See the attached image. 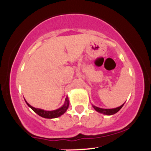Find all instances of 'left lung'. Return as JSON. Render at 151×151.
<instances>
[{"label":"left lung","instance_id":"1","mask_svg":"<svg viewBox=\"0 0 151 151\" xmlns=\"http://www.w3.org/2000/svg\"><path fill=\"white\" fill-rule=\"evenodd\" d=\"M123 104L121 105V106H118V107L117 108H114V109H102V108L97 107V106H93V108L97 111V112H100V113H102L104 114V115H114V114L117 113V112H118V111L122 108Z\"/></svg>","mask_w":151,"mask_h":151}]
</instances>
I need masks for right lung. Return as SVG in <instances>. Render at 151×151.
Returning <instances> with one entry per match:
<instances>
[{
	"label": "right lung",
	"instance_id": "1",
	"mask_svg": "<svg viewBox=\"0 0 151 151\" xmlns=\"http://www.w3.org/2000/svg\"><path fill=\"white\" fill-rule=\"evenodd\" d=\"M25 102L27 103V104H28L29 107L31 108V109H33L36 114H38L39 116L45 118H58V117H60V115H62L63 113L66 112L67 109L68 108V106H69V101H68V98L66 99V101H65L64 104H63L61 107L52 111H47V110H44V109L35 108L33 107V106H30V105L26 101H25Z\"/></svg>",
	"mask_w": 151,
	"mask_h": 151
}]
</instances>
